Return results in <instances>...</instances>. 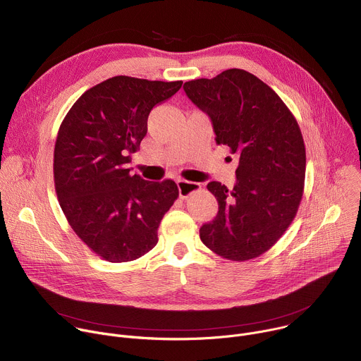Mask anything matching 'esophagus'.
Returning a JSON list of instances; mask_svg holds the SVG:
<instances>
[{
	"mask_svg": "<svg viewBox=\"0 0 361 361\" xmlns=\"http://www.w3.org/2000/svg\"><path fill=\"white\" fill-rule=\"evenodd\" d=\"M177 187H178V194H180V197L183 200L188 198L192 192H195V191H198L201 188L200 184L191 183V181H185V180H178L177 181Z\"/></svg>",
	"mask_w": 361,
	"mask_h": 361,
	"instance_id": "esophagus-1",
	"label": "esophagus"
}]
</instances>
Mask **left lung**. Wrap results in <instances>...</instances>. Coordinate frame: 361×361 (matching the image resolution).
Here are the masks:
<instances>
[{"label":"left lung","mask_w":361,"mask_h":361,"mask_svg":"<svg viewBox=\"0 0 361 361\" xmlns=\"http://www.w3.org/2000/svg\"><path fill=\"white\" fill-rule=\"evenodd\" d=\"M184 91L212 118L217 144L240 156L231 190L207 184L219 213L200 238L223 259H255L279 241L300 207L305 147L298 123L274 90L240 68L187 81Z\"/></svg>","instance_id":"obj_1"}]
</instances>
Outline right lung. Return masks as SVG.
Segmentation results:
<instances>
[{
    "instance_id": "add662e5",
    "label": "right lung",
    "mask_w": 361,
    "mask_h": 361,
    "mask_svg": "<svg viewBox=\"0 0 361 361\" xmlns=\"http://www.w3.org/2000/svg\"><path fill=\"white\" fill-rule=\"evenodd\" d=\"M183 81L117 75L87 90L64 117L54 147L61 210L81 241L102 260L126 263L156 247L157 230L178 197L173 180L131 176L154 106Z\"/></svg>"
}]
</instances>
